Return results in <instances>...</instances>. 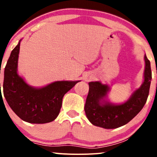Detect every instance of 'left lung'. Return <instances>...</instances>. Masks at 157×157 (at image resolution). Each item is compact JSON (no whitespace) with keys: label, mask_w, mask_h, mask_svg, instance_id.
Wrapping results in <instances>:
<instances>
[{"label":"left lung","mask_w":157,"mask_h":157,"mask_svg":"<svg viewBox=\"0 0 157 157\" xmlns=\"http://www.w3.org/2000/svg\"><path fill=\"white\" fill-rule=\"evenodd\" d=\"M144 59L143 82L128 100L122 103L110 102L108 98L110 87L107 84H102L100 81L89 82V91L84 109L91 124L105 129L117 128L130 122L141 111L147 101L152 78L151 63L146 55Z\"/></svg>","instance_id":"left-lung-1"}]
</instances>
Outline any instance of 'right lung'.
<instances>
[{"label": "right lung", "mask_w": 157, "mask_h": 157, "mask_svg": "<svg viewBox=\"0 0 157 157\" xmlns=\"http://www.w3.org/2000/svg\"><path fill=\"white\" fill-rule=\"evenodd\" d=\"M21 41L11 52L5 67L3 95L12 111L23 121L50 122L58 116L65 94L80 80L55 81L40 88L29 85L17 73Z\"/></svg>", "instance_id": "add662e5"}]
</instances>
